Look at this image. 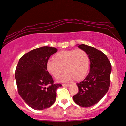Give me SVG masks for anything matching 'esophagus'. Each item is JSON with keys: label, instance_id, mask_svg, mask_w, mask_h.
<instances>
[{"label": "esophagus", "instance_id": "34e87169", "mask_svg": "<svg viewBox=\"0 0 126 126\" xmlns=\"http://www.w3.org/2000/svg\"><path fill=\"white\" fill-rule=\"evenodd\" d=\"M62 85H63V87H68L69 86V84H62Z\"/></svg>", "mask_w": 126, "mask_h": 126}]
</instances>
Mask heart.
I'll list each match as a JSON object with an SVG mask.
<instances>
[{
    "label": "heart",
    "instance_id": "b5f03b06",
    "mask_svg": "<svg viewBox=\"0 0 126 126\" xmlns=\"http://www.w3.org/2000/svg\"><path fill=\"white\" fill-rule=\"evenodd\" d=\"M89 64V58L86 52L81 49H71L59 52L55 59H49L47 69L51 75L57 78L64 68L66 71L59 78V82H67L74 78L77 81H80L86 75Z\"/></svg>",
    "mask_w": 126,
    "mask_h": 126
}]
</instances>
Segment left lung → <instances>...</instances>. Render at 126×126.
I'll return each instance as SVG.
<instances>
[{
    "instance_id": "left-lung-1",
    "label": "left lung",
    "mask_w": 126,
    "mask_h": 126,
    "mask_svg": "<svg viewBox=\"0 0 126 126\" xmlns=\"http://www.w3.org/2000/svg\"><path fill=\"white\" fill-rule=\"evenodd\" d=\"M78 47L87 54L90 69L84 81L77 84L79 90L73 99L79 106L90 107L97 103L108 91L112 67L107 56L96 48L85 44Z\"/></svg>"
}]
</instances>
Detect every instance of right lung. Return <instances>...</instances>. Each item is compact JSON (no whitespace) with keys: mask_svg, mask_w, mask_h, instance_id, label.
I'll return each mask as SVG.
<instances>
[{"mask_svg":"<svg viewBox=\"0 0 126 126\" xmlns=\"http://www.w3.org/2000/svg\"><path fill=\"white\" fill-rule=\"evenodd\" d=\"M57 49L51 47L33 49L23 55L15 72L18 92L30 107L36 110L48 108L56 99V90L60 84H54L47 69V63Z\"/></svg>","mask_w":126,"mask_h":126,"instance_id":"obj_1","label":"right lung"}]
</instances>
